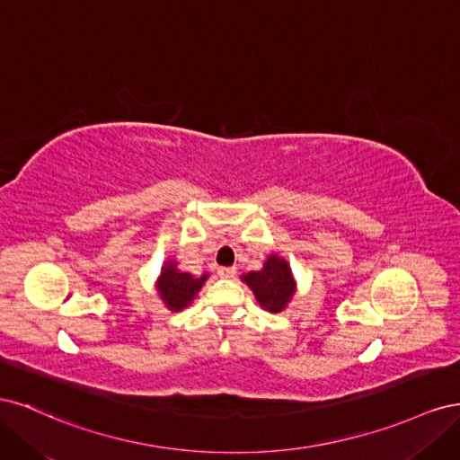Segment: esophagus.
I'll use <instances>...</instances> for the list:
<instances>
[{
  "instance_id": "1",
  "label": "esophagus",
  "mask_w": 460,
  "mask_h": 460,
  "mask_svg": "<svg viewBox=\"0 0 460 460\" xmlns=\"http://www.w3.org/2000/svg\"><path fill=\"white\" fill-rule=\"evenodd\" d=\"M235 267H220L218 269V276H222V278H234L235 276Z\"/></svg>"
}]
</instances>
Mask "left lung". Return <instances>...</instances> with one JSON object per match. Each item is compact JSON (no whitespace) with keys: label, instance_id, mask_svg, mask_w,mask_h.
I'll list each match as a JSON object with an SVG mask.
<instances>
[{"label":"left lung","instance_id":"obj_1","mask_svg":"<svg viewBox=\"0 0 460 460\" xmlns=\"http://www.w3.org/2000/svg\"><path fill=\"white\" fill-rule=\"evenodd\" d=\"M242 282L247 284L257 303L269 313H282L297 291V280L289 262L278 253L269 255L261 270L242 274Z\"/></svg>","mask_w":460,"mask_h":460}]
</instances>
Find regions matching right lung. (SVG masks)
<instances>
[{
	"mask_svg": "<svg viewBox=\"0 0 460 460\" xmlns=\"http://www.w3.org/2000/svg\"><path fill=\"white\" fill-rule=\"evenodd\" d=\"M207 278L208 272H203L201 276H193L190 272L180 270L174 259H166L155 282L157 296L166 309L178 313L190 307L191 301L196 299L203 284L207 282Z\"/></svg>",
	"mask_w": 460,
	"mask_h": 460,
	"instance_id": "right-lung-1",
	"label": "right lung"
}]
</instances>
